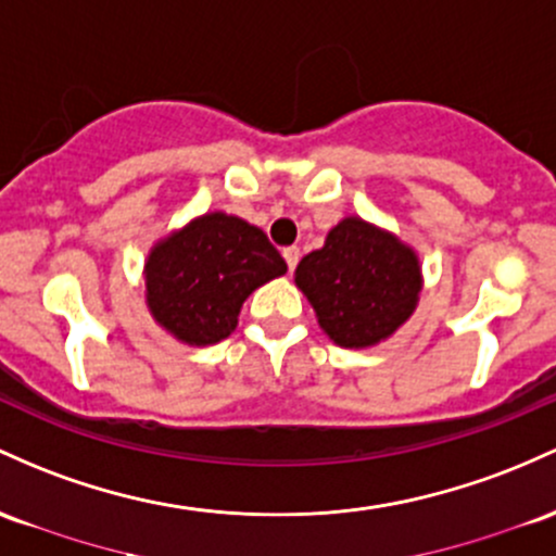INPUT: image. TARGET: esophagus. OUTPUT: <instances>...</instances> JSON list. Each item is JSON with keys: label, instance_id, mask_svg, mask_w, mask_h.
<instances>
[{"label": "esophagus", "instance_id": "1", "mask_svg": "<svg viewBox=\"0 0 556 556\" xmlns=\"http://www.w3.org/2000/svg\"><path fill=\"white\" fill-rule=\"evenodd\" d=\"M282 255H285V261H288V268H290V271H295L298 261H301V250H298L295 245H290V248H285V250H282Z\"/></svg>", "mask_w": 556, "mask_h": 556}]
</instances>
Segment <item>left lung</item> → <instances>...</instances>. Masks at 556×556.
<instances>
[{
	"instance_id": "left-lung-1",
	"label": "left lung",
	"mask_w": 556,
	"mask_h": 556,
	"mask_svg": "<svg viewBox=\"0 0 556 556\" xmlns=\"http://www.w3.org/2000/svg\"><path fill=\"white\" fill-rule=\"evenodd\" d=\"M319 325L338 345L380 343L412 316L419 282L417 255L362 218H343L295 268Z\"/></svg>"
}]
</instances>
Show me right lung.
I'll return each mask as SVG.
<instances>
[{"label":"right lung","mask_w":556,"mask_h":556,"mask_svg":"<svg viewBox=\"0 0 556 556\" xmlns=\"http://www.w3.org/2000/svg\"><path fill=\"white\" fill-rule=\"evenodd\" d=\"M288 264L258 227L227 213H208L150 253L152 316L189 345L229 338L255 288L282 277Z\"/></svg>","instance_id":"1"}]
</instances>
